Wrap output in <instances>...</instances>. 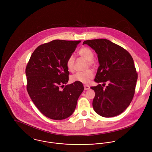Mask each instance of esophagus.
Returning <instances> with one entry per match:
<instances>
[{
	"label": "esophagus",
	"mask_w": 152,
	"mask_h": 152,
	"mask_svg": "<svg viewBox=\"0 0 152 152\" xmlns=\"http://www.w3.org/2000/svg\"><path fill=\"white\" fill-rule=\"evenodd\" d=\"M84 89L85 90H88V89H89L90 88V87L88 86H87V85L84 86Z\"/></svg>",
	"instance_id": "34e87169"
}]
</instances>
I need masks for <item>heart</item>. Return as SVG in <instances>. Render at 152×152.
Returning <instances> with one entry per match:
<instances>
[{"label": "heart", "instance_id": "obj_1", "mask_svg": "<svg viewBox=\"0 0 152 152\" xmlns=\"http://www.w3.org/2000/svg\"><path fill=\"white\" fill-rule=\"evenodd\" d=\"M78 54L88 61V63L89 65H93L92 60L94 57V54L92 50L88 47H83L81 48L78 51ZM75 64V58L74 56H69L66 61V66L68 71H72L74 68ZM94 74L91 69H88L84 72H77L75 74H73L71 77V80L72 82H78L83 84H88L89 81L94 78Z\"/></svg>", "mask_w": 152, "mask_h": 152}]
</instances>
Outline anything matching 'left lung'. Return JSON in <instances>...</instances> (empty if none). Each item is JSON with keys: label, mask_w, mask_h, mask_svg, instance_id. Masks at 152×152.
<instances>
[{"label": "left lung", "mask_w": 152, "mask_h": 152, "mask_svg": "<svg viewBox=\"0 0 152 152\" xmlns=\"http://www.w3.org/2000/svg\"><path fill=\"white\" fill-rule=\"evenodd\" d=\"M98 54L99 66L94 81L108 83L91 87L95 93L92 106L101 116L110 118L122 113L130 105L134 92L137 73L129 53L107 39L84 41Z\"/></svg>", "instance_id": "1"}]
</instances>
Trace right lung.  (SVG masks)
Segmentation results:
<instances>
[{
	"mask_svg": "<svg viewBox=\"0 0 152 152\" xmlns=\"http://www.w3.org/2000/svg\"><path fill=\"white\" fill-rule=\"evenodd\" d=\"M80 42L55 40L41 44L26 66L28 94L40 112L50 119L70 116L84 91L81 83L66 85L69 72L66 61Z\"/></svg>",
	"mask_w": 152,
	"mask_h": 152,
	"instance_id": "1",
	"label": "right lung"
}]
</instances>
